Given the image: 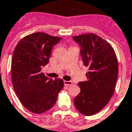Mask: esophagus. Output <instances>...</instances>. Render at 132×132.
Instances as JSON below:
<instances>
[{
  "mask_svg": "<svg viewBox=\"0 0 132 132\" xmlns=\"http://www.w3.org/2000/svg\"><path fill=\"white\" fill-rule=\"evenodd\" d=\"M64 85H66V86H70V85H72V81H67V80H64Z\"/></svg>",
  "mask_w": 132,
  "mask_h": 132,
  "instance_id": "esophagus-1",
  "label": "esophagus"
}]
</instances>
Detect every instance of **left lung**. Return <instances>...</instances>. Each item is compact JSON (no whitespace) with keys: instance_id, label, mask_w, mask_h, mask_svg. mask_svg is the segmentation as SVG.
<instances>
[{"instance_id":"obj_1","label":"left lung","mask_w":132,"mask_h":132,"mask_svg":"<svg viewBox=\"0 0 132 132\" xmlns=\"http://www.w3.org/2000/svg\"><path fill=\"white\" fill-rule=\"evenodd\" d=\"M72 38L81 47L83 64L88 68L87 80L78 82L80 92L74 103L80 113L93 116L103 109L113 95L118 76L117 56L112 46L95 34Z\"/></svg>"}]
</instances>
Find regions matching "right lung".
Segmentation results:
<instances>
[{
	"label": "right lung",
	"instance_id": "obj_1",
	"mask_svg": "<svg viewBox=\"0 0 132 132\" xmlns=\"http://www.w3.org/2000/svg\"><path fill=\"white\" fill-rule=\"evenodd\" d=\"M61 39V37L37 32L21 39L13 52V88L22 105L34 113L50 110L64 87L63 80L51 79L41 72L42 66L49 62L54 45Z\"/></svg>",
	"mask_w": 132,
	"mask_h": 132
}]
</instances>
